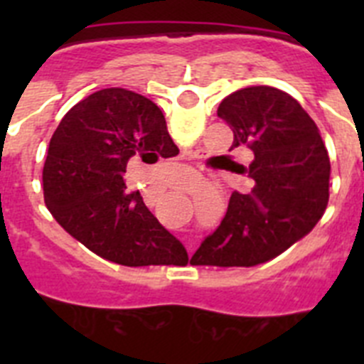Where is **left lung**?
I'll use <instances>...</instances> for the list:
<instances>
[{"instance_id":"8db88e82","label":"left lung","mask_w":364,"mask_h":364,"mask_svg":"<svg viewBox=\"0 0 364 364\" xmlns=\"http://www.w3.org/2000/svg\"><path fill=\"white\" fill-rule=\"evenodd\" d=\"M233 131V147L253 151V162L230 169L252 180L235 191L226 217L191 264L257 266L275 259L310 233L328 205L330 159L315 125L297 100L269 85L226 96L217 111Z\"/></svg>"}]
</instances>
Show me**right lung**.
<instances>
[{
  "label": "right lung",
  "instance_id": "1",
  "mask_svg": "<svg viewBox=\"0 0 364 364\" xmlns=\"http://www.w3.org/2000/svg\"><path fill=\"white\" fill-rule=\"evenodd\" d=\"M176 147L149 98L122 87L102 89L67 112L43 166V197L58 224L92 253L122 266L188 264V252L127 191V160L169 159ZM178 149V147H176Z\"/></svg>",
  "mask_w": 364,
  "mask_h": 364
}]
</instances>
